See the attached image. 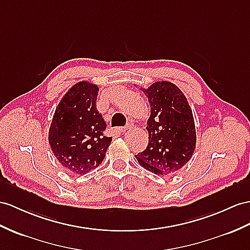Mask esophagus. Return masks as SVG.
I'll list each match as a JSON object with an SVG mask.
<instances>
[{"mask_svg": "<svg viewBox=\"0 0 250 250\" xmlns=\"http://www.w3.org/2000/svg\"><path fill=\"white\" fill-rule=\"evenodd\" d=\"M130 127V125H127V126H124V127H121V128H119V130L121 131V132H125L127 129H128Z\"/></svg>", "mask_w": 250, "mask_h": 250, "instance_id": "esophagus-1", "label": "esophagus"}]
</instances>
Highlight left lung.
<instances>
[{
  "instance_id": "1",
  "label": "left lung",
  "mask_w": 250,
  "mask_h": 250,
  "mask_svg": "<svg viewBox=\"0 0 250 250\" xmlns=\"http://www.w3.org/2000/svg\"><path fill=\"white\" fill-rule=\"evenodd\" d=\"M142 91L150 105L146 125L148 145L136 158L140 166L156 175L174 174L190 161L196 147L192 109L171 82H156Z\"/></svg>"
}]
</instances>
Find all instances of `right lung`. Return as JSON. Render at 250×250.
Listing matches in <instances>:
<instances>
[{
    "label": "right lung",
    "instance_id": "1",
    "mask_svg": "<svg viewBox=\"0 0 250 250\" xmlns=\"http://www.w3.org/2000/svg\"><path fill=\"white\" fill-rule=\"evenodd\" d=\"M99 87L79 82L69 89L55 110L48 143L56 159L70 173L84 175L104 160L112 137L96 110Z\"/></svg>",
    "mask_w": 250,
    "mask_h": 250
}]
</instances>
